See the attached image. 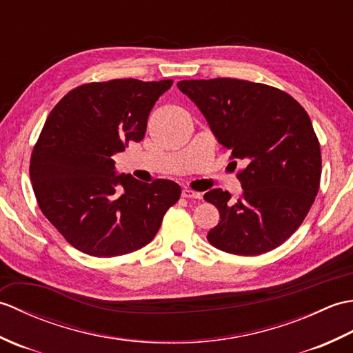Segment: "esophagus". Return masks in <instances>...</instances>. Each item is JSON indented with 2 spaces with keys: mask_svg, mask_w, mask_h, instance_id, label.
<instances>
[{
  "mask_svg": "<svg viewBox=\"0 0 353 353\" xmlns=\"http://www.w3.org/2000/svg\"><path fill=\"white\" fill-rule=\"evenodd\" d=\"M182 197H185V199H201V194L192 191L190 188H185V190H182Z\"/></svg>",
  "mask_w": 353,
  "mask_h": 353,
  "instance_id": "obj_1",
  "label": "esophagus"
}]
</instances>
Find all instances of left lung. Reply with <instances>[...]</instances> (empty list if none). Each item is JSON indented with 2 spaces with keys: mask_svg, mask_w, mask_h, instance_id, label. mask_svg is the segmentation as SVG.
Wrapping results in <instances>:
<instances>
[{
  "mask_svg": "<svg viewBox=\"0 0 353 353\" xmlns=\"http://www.w3.org/2000/svg\"><path fill=\"white\" fill-rule=\"evenodd\" d=\"M238 172L243 194L212 190L205 200L220 212L208 241L223 252L254 256L276 249L303 223L320 188L321 153L310 115L281 89L229 77L182 80Z\"/></svg>",
  "mask_w": 353,
  "mask_h": 353,
  "instance_id": "8db88e82",
  "label": "left lung"
}]
</instances>
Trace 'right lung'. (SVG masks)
<instances>
[{
    "instance_id": "add662e5",
    "label": "right lung",
    "mask_w": 353,
    "mask_h": 353,
    "mask_svg": "<svg viewBox=\"0 0 353 353\" xmlns=\"http://www.w3.org/2000/svg\"><path fill=\"white\" fill-rule=\"evenodd\" d=\"M172 80L115 79L72 89L50 112L30 159L42 214L77 250L114 258L139 250L181 186L115 174L112 154L142 141L150 110Z\"/></svg>"
}]
</instances>
